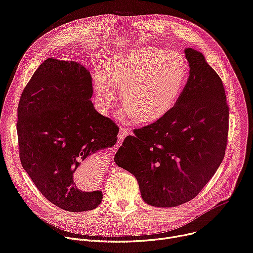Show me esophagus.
<instances>
[{"mask_svg":"<svg viewBox=\"0 0 253 253\" xmlns=\"http://www.w3.org/2000/svg\"><path fill=\"white\" fill-rule=\"evenodd\" d=\"M130 133V130L128 128H120V131H119V134H118V138L119 140H124L125 137Z\"/></svg>","mask_w":253,"mask_h":253,"instance_id":"esophagus-1","label":"esophagus"}]
</instances>
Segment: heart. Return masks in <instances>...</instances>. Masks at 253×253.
Wrapping results in <instances>:
<instances>
[{
	"label": "heart",
	"mask_w": 253,
	"mask_h": 253,
	"mask_svg": "<svg viewBox=\"0 0 253 253\" xmlns=\"http://www.w3.org/2000/svg\"><path fill=\"white\" fill-rule=\"evenodd\" d=\"M186 77L183 56L174 50L142 47L115 55L106 71L93 75L94 100L102 113H108L121 89L124 101L120 115L142 122L158 120L170 111L182 92Z\"/></svg>",
	"instance_id": "1"
}]
</instances>
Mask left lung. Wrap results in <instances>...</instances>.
<instances>
[{
    "instance_id": "8db88e82",
    "label": "left lung",
    "mask_w": 253,
    "mask_h": 253,
    "mask_svg": "<svg viewBox=\"0 0 253 253\" xmlns=\"http://www.w3.org/2000/svg\"><path fill=\"white\" fill-rule=\"evenodd\" d=\"M189 77L170 111L134 130L123 142L118 165L137 179L141 196L155 207L193 199L220 166L229 111L220 77L199 51L185 49Z\"/></svg>"
}]
</instances>
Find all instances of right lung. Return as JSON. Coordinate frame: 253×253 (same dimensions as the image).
Returning a JSON list of instances; mask_svg holds the SVG:
<instances>
[{"mask_svg":"<svg viewBox=\"0 0 253 253\" xmlns=\"http://www.w3.org/2000/svg\"><path fill=\"white\" fill-rule=\"evenodd\" d=\"M92 95V78L83 65L49 58L19 102L22 166L39 191L66 211H88L101 203L102 192L79 189L74 173L86 158L117 142L119 128L95 110Z\"/></svg>","mask_w":253,"mask_h":253,"instance_id":"1","label":"right lung"}]
</instances>
